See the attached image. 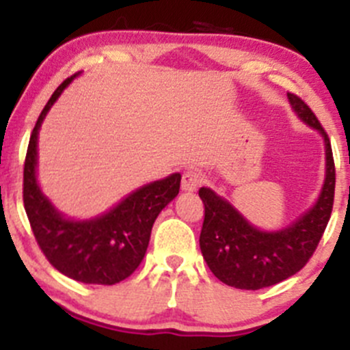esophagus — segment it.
Masks as SVG:
<instances>
[{
    "label": "esophagus",
    "mask_w": 350,
    "mask_h": 350,
    "mask_svg": "<svg viewBox=\"0 0 350 350\" xmlns=\"http://www.w3.org/2000/svg\"><path fill=\"white\" fill-rule=\"evenodd\" d=\"M201 181H203V178H201L200 172L189 169V171H186L185 174H183V179H181L183 191H188V193L196 191L198 186L201 185Z\"/></svg>",
    "instance_id": "1"
}]
</instances>
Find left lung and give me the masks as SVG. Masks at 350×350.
I'll return each instance as SVG.
<instances>
[{"mask_svg": "<svg viewBox=\"0 0 350 350\" xmlns=\"http://www.w3.org/2000/svg\"><path fill=\"white\" fill-rule=\"evenodd\" d=\"M288 98L299 118L319 130L325 140L327 176L315 206L283 230L262 232L210 188L198 193L204 204L201 254L221 283L239 289L267 288L303 269L319 247L334 208L335 164L330 139L301 98L293 93H288Z\"/></svg>", "mask_w": 350, "mask_h": 350, "instance_id": "1", "label": "left lung"}]
</instances>
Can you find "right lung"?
I'll return each mask as SVG.
<instances>
[{"label":"right lung","mask_w":350,"mask_h":350,"mask_svg":"<svg viewBox=\"0 0 350 350\" xmlns=\"http://www.w3.org/2000/svg\"><path fill=\"white\" fill-rule=\"evenodd\" d=\"M72 77L54 91L31 130L23 167V204L35 241L59 273L81 283L109 286L126 280L142 262L155 218L178 196L181 174L142 186L93 220L62 217L37 185V137L45 115Z\"/></svg>","instance_id":"1"}]
</instances>
